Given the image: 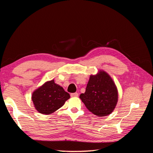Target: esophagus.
I'll return each mask as SVG.
<instances>
[{"label": "esophagus", "mask_w": 153, "mask_h": 153, "mask_svg": "<svg viewBox=\"0 0 153 153\" xmlns=\"http://www.w3.org/2000/svg\"><path fill=\"white\" fill-rule=\"evenodd\" d=\"M71 97H78V94L77 92H75V93H71Z\"/></svg>", "instance_id": "1"}]
</instances>
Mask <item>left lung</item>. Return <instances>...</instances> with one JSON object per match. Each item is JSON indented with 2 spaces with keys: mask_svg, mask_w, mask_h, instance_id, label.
<instances>
[{
  "mask_svg": "<svg viewBox=\"0 0 153 153\" xmlns=\"http://www.w3.org/2000/svg\"><path fill=\"white\" fill-rule=\"evenodd\" d=\"M80 98L91 112L103 117L112 113L116 106L118 91L112 78L100 70L90 76L85 93L81 94Z\"/></svg>",
  "mask_w": 153,
  "mask_h": 153,
  "instance_id": "left-lung-1",
  "label": "left lung"
}]
</instances>
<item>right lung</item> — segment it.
Masks as SVG:
<instances>
[{
	"label": "right lung",
	"mask_w": 153,
	"mask_h": 153,
	"mask_svg": "<svg viewBox=\"0 0 153 153\" xmlns=\"http://www.w3.org/2000/svg\"><path fill=\"white\" fill-rule=\"evenodd\" d=\"M70 96L54 80L46 82L32 94L35 108L41 114L49 115L64 105Z\"/></svg>",
	"instance_id": "obj_1"
}]
</instances>
